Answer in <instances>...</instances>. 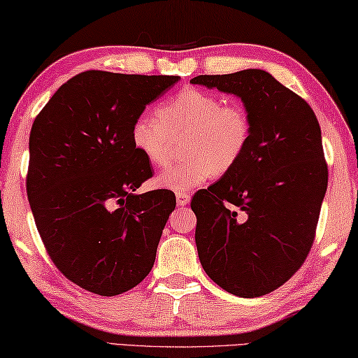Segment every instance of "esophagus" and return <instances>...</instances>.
Here are the masks:
<instances>
[{"instance_id":"1","label":"esophagus","mask_w":358,"mask_h":358,"mask_svg":"<svg viewBox=\"0 0 358 358\" xmlns=\"http://www.w3.org/2000/svg\"><path fill=\"white\" fill-rule=\"evenodd\" d=\"M176 201H178V206H185L187 203H190V195L189 194H178L176 195Z\"/></svg>"}]
</instances>
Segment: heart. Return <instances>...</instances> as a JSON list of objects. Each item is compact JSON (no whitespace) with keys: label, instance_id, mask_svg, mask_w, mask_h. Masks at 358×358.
<instances>
[{"label":"heart","instance_id":"obj_1","mask_svg":"<svg viewBox=\"0 0 358 358\" xmlns=\"http://www.w3.org/2000/svg\"><path fill=\"white\" fill-rule=\"evenodd\" d=\"M252 133L251 117L241 103H224L214 92L187 87L158 108L141 115L131 139L152 166H166L174 141L184 139L185 162L157 176L155 184L178 194L195 189L211 178L232 171L243 158Z\"/></svg>","mask_w":358,"mask_h":358}]
</instances>
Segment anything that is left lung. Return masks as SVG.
Listing matches in <instances>:
<instances>
[{
	"mask_svg": "<svg viewBox=\"0 0 358 358\" xmlns=\"http://www.w3.org/2000/svg\"><path fill=\"white\" fill-rule=\"evenodd\" d=\"M190 83L238 96L251 117L243 158L190 206L208 277L240 298H259L298 272L315 238L328 185L320 124L304 99L259 69Z\"/></svg>",
	"mask_w": 358,
	"mask_h": 358,
	"instance_id": "1",
	"label": "left lung"
}]
</instances>
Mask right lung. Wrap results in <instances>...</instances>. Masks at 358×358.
<instances>
[{
  "instance_id": "obj_1",
  "label": "right lung",
  "mask_w": 358,
  "mask_h": 358,
  "mask_svg": "<svg viewBox=\"0 0 358 358\" xmlns=\"http://www.w3.org/2000/svg\"><path fill=\"white\" fill-rule=\"evenodd\" d=\"M179 76L90 70L59 87L30 131L27 195L45 248L86 291L117 296L152 271L176 196L152 178L131 128Z\"/></svg>"
}]
</instances>
